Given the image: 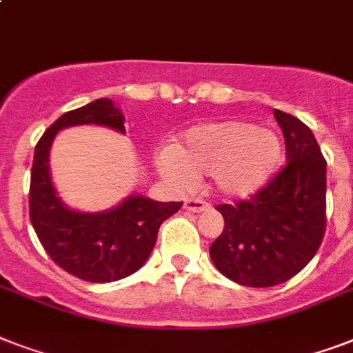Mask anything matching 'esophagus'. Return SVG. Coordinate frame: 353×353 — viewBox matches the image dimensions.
<instances>
[{"label": "esophagus", "instance_id": "esophagus-1", "mask_svg": "<svg viewBox=\"0 0 353 353\" xmlns=\"http://www.w3.org/2000/svg\"><path fill=\"white\" fill-rule=\"evenodd\" d=\"M209 209L210 207L205 203L203 199H199V198L185 199V210H188V212H207Z\"/></svg>", "mask_w": 353, "mask_h": 353}]
</instances>
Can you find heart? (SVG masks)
Masks as SVG:
<instances>
[{"mask_svg": "<svg viewBox=\"0 0 353 353\" xmlns=\"http://www.w3.org/2000/svg\"><path fill=\"white\" fill-rule=\"evenodd\" d=\"M284 161L282 139L245 121L203 122L181 133L176 148L159 152L155 165L177 187L210 176L229 199H245L273 181Z\"/></svg>", "mask_w": 353, "mask_h": 353, "instance_id": "1", "label": "heart"}]
</instances>
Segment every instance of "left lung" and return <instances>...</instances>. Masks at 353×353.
Listing matches in <instances>:
<instances>
[{"instance_id":"left-lung-1","label":"left lung","mask_w":353,"mask_h":353,"mask_svg":"<svg viewBox=\"0 0 353 353\" xmlns=\"http://www.w3.org/2000/svg\"><path fill=\"white\" fill-rule=\"evenodd\" d=\"M288 165L251 199L220 205L225 225L210 260L240 285L271 288L293 279L321 247L326 227V161L313 132L274 110Z\"/></svg>"}]
</instances>
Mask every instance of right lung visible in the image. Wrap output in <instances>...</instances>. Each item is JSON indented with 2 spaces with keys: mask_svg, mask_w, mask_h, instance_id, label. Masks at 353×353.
Masks as SVG:
<instances>
[{
  "mask_svg": "<svg viewBox=\"0 0 353 353\" xmlns=\"http://www.w3.org/2000/svg\"><path fill=\"white\" fill-rule=\"evenodd\" d=\"M84 124L126 133L124 115L112 99H97L52 122L36 144L29 214L36 236L52 262L77 279L104 284L126 279L143 268L154 249L161 223L176 214L181 203H163L130 194L119 205L101 212L68 207L51 179L49 152L58 132Z\"/></svg>",
  "mask_w": 353,
  "mask_h": 353,
  "instance_id": "add662e5",
  "label": "right lung"
}]
</instances>
